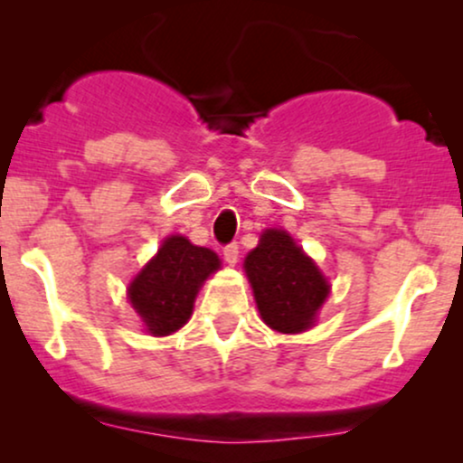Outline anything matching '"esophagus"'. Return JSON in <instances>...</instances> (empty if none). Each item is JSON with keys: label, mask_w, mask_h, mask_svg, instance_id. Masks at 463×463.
Returning <instances> with one entry per match:
<instances>
[{"label": "esophagus", "mask_w": 463, "mask_h": 463, "mask_svg": "<svg viewBox=\"0 0 463 463\" xmlns=\"http://www.w3.org/2000/svg\"><path fill=\"white\" fill-rule=\"evenodd\" d=\"M239 259V246L237 243H228V246L224 248V261L228 265H235Z\"/></svg>", "instance_id": "1"}]
</instances>
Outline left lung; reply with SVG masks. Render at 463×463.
I'll return each mask as SVG.
<instances>
[{
	"label": "left lung",
	"mask_w": 463,
	"mask_h": 463,
	"mask_svg": "<svg viewBox=\"0 0 463 463\" xmlns=\"http://www.w3.org/2000/svg\"><path fill=\"white\" fill-rule=\"evenodd\" d=\"M243 269L261 320L279 333L311 328L331 291L316 261L280 228L263 232L259 246L248 252Z\"/></svg>",
	"instance_id": "1"
}]
</instances>
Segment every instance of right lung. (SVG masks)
Here are the masks:
<instances>
[{
  "mask_svg": "<svg viewBox=\"0 0 463 463\" xmlns=\"http://www.w3.org/2000/svg\"><path fill=\"white\" fill-rule=\"evenodd\" d=\"M220 269V257L194 246L187 237L172 235L156 257L128 285V300L154 337L176 333L189 322L202 283Z\"/></svg>",
  "mask_w": 463,
  "mask_h": 463,
  "instance_id": "right-lung-1",
  "label": "right lung"
}]
</instances>
